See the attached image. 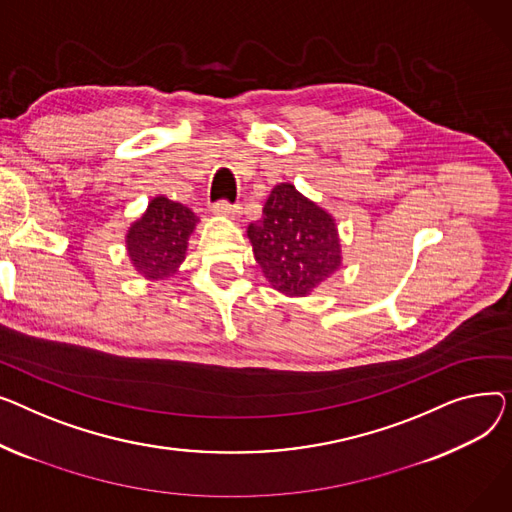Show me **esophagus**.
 Masks as SVG:
<instances>
[{
    "mask_svg": "<svg viewBox=\"0 0 512 512\" xmlns=\"http://www.w3.org/2000/svg\"><path fill=\"white\" fill-rule=\"evenodd\" d=\"M213 215L215 217H223V219H237L239 217V206L235 204H227V202H217L213 206Z\"/></svg>",
    "mask_w": 512,
    "mask_h": 512,
    "instance_id": "34e87169",
    "label": "esophagus"
}]
</instances>
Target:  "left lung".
<instances>
[{
    "instance_id": "obj_1",
    "label": "left lung",
    "mask_w": 512,
    "mask_h": 512,
    "mask_svg": "<svg viewBox=\"0 0 512 512\" xmlns=\"http://www.w3.org/2000/svg\"><path fill=\"white\" fill-rule=\"evenodd\" d=\"M248 239L264 279L287 297L312 295L343 264L337 219L289 182L270 192Z\"/></svg>"
}]
</instances>
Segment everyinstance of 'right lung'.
<instances>
[{
	"mask_svg": "<svg viewBox=\"0 0 512 512\" xmlns=\"http://www.w3.org/2000/svg\"><path fill=\"white\" fill-rule=\"evenodd\" d=\"M198 217L167 196L148 200L144 213L126 231V252L146 281H165L179 273Z\"/></svg>",
	"mask_w": 512,
	"mask_h": 512,
	"instance_id": "add662e5",
	"label": "right lung"
}]
</instances>
